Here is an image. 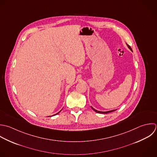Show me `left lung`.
<instances>
[{
  "label": "left lung",
  "mask_w": 157,
  "mask_h": 157,
  "mask_svg": "<svg viewBox=\"0 0 157 157\" xmlns=\"http://www.w3.org/2000/svg\"><path fill=\"white\" fill-rule=\"evenodd\" d=\"M127 46H128V48L132 51H132V48H131V47L128 45V44H127ZM92 108L94 110V111H95L96 113H100V114H108V113H111V112H113V111H116V110H117V109H114V110H111V111H97V110H96L95 109H94L93 107H92Z\"/></svg>",
  "instance_id": "1"
}]
</instances>
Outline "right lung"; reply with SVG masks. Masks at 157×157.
<instances>
[{"instance_id": "right-lung-1", "label": "right lung", "mask_w": 157, "mask_h": 157, "mask_svg": "<svg viewBox=\"0 0 157 157\" xmlns=\"http://www.w3.org/2000/svg\"><path fill=\"white\" fill-rule=\"evenodd\" d=\"M60 111H59V113H57V114H54V115H53V116H56V115H57V114H59V113H60ZM48 117H49V116H48Z\"/></svg>"}]
</instances>
